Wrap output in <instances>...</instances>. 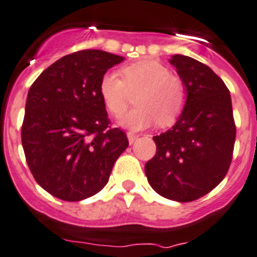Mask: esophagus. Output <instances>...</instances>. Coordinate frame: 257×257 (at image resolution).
I'll list each match as a JSON object with an SVG mask.
<instances>
[{"mask_svg": "<svg viewBox=\"0 0 257 257\" xmlns=\"http://www.w3.org/2000/svg\"><path fill=\"white\" fill-rule=\"evenodd\" d=\"M137 139H139V136L137 135H135V133H132V132L128 133V140H129V144H131V145H132V144L135 143Z\"/></svg>", "mask_w": 257, "mask_h": 257, "instance_id": "obj_1", "label": "esophagus"}]
</instances>
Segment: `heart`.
Returning a JSON list of instances; mask_svg holds the SVG:
<instances>
[{"mask_svg": "<svg viewBox=\"0 0 257 257\" xmlns=\"http://www.w3.org/2000/svg\"><path fill=\"white\" fill-rule=\"evenodd\" d=\"M122 80L116 72H107L99 83V93L113 116H121L128 108V89L140 91L135 103L139 105L121 118L129 129H144L158 120L161 126L174 124L186 104V88L165 64L145 59L122 67Z\"/></svg>", "mask_w": 257, "mask_h": 257, "instance_id": "1", "label": "heart"}]
</instances>
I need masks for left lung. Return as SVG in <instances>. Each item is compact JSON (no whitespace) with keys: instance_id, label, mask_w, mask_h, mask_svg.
<instances>
[{"instance_id":"8db88e82","label":"left lung","mask_w":257,"mask_h":257,"mask_svg":"<svg viewBox=\"0 0 257 257\" xmlns=\"http://www.w3.org/2000/svg\"><path fill=\"white\" fill-rule=\"evenodd\" d=\"M170 63L186 88V104L172 129L153 137L157 152L145 164V174L162 197L191 202L226 177L236 126L230 91L211 68L179 54Z\"/></svg>"}]
</instances>
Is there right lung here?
<instances>
[{
	"label": "right lung",
	"mask_w": 257,
	"mask_h": 257,
	"mask_svg": "<svg viewBox=\"0 0 257 257\" xmlns=\"http://www.w3.org/2000/svg\"><path fill=\"white\" fill-rule=\"evenodd\" d=\"M124 58L83 50L56 60L29 89L22 147L42 189L62 201H83L107 185L114 162L128 148L110 128L99 93L103 75Z\"/></svg>",
	"instance_id": "1"
}]
</instances>
